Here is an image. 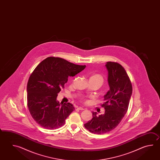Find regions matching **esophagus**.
<instances>
[{
    "instance_id": "34e87169",
    "label": "esophagus",
    "mask_w": 160,
    "mask_h": 160,
    "mask_svg": "<svg viewBox=\"0 0 160 160\" xmlns=\"http://www.w3.org/2000/svg\"><path fill=\"white\" fill-rule=\"evenodd\" d=\"M78 109L79 110H85V109L83 108H82V107H78Z\"/></svg>"
}]
</instances>
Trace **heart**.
Returning a JSON list of instances; mask_svg holds the SVG:
<instances>
[{"label":"heart","instance_id":"b5f03b06","mask_svg":"<svg viewBox=\"0 0 160 160\" xmlns=\"http://www.w3.org/2000/svg\"><path fill=\"white\" fill-rule=\"evenodd\" d=\"M90 79H94V80H97L99 82L101 85L103 83V77L101 75H99L98 74H93L92 75Z\"/></svg>","mask_w":160,"mask_h":160}]
</instances>
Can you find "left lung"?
Returning a JSON list of instances; mask_svg holds the SVG:
<instances>
[{
  "mask_svg": "<svg viewBox=\"0 0 160 160\" xmlns=\"http://www.w3.org/2000/svg\"><path fill=\"white\" fill-rule=\"evenodd\" d=\"M110 90L104 95L105 101L101 106L105 109L103 114L97 116L92 112V118L84 126L91 133L104 134L115 129L126 114L132 94V85L125 68L113 62H108Z\"/></svg>",
  "mask_w": 160,
  "mask_h": 160,
  "instance_id": "8db88e82",
  "label": "left lung"
}]
</instances>
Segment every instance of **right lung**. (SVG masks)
<instances>
[{"instance_id":"obj_1","label":"right lung","mask_w":160,"mask_h":160,"mask_svg":"<svg viewBox=\"0 0 160 160\" xmlns=\"http://www.w3.org/2000/svg\"><path fill=\"white\" fill-rule=\"evenodd\" d=\"M58 57H48L38 65L30 76L27 86V106L33 119L47 129L63 126L65 120L74 110L70 103L57 100L58 94L68 81L85 69Z\"/></svg>"}]
</instances>
